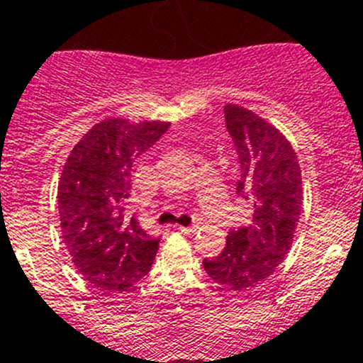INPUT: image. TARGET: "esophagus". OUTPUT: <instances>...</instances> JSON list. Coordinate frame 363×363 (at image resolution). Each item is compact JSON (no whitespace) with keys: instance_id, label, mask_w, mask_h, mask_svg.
<instances>
[{"instance_id":"obj_1","label":"esophagus","mask_w":363,"mask_h":363,"mask_svg":"<svg viewBox=\"0 0 363 363\" xmlns=\"http://www.w3.org/2000/svg\"><path fill=\"white\" fill-rule=\"evenodd\" d=\"M198 229L200 227L198 225H191V227H179V233H184V234H196Z\"/></svg>"}]
</instances>
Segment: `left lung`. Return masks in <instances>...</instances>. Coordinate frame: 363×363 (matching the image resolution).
Returning <instances> with one entry per match:
<instances>
[{"label": "left lung", "instance_id": "obj_1", "mask_svg": "<svg viewBox=\"0 0 363 363\" xmlns=\"http://www.w3.org/2000/svg\"><path fill=\"white\" fill-rule=\"evenodd\" d=\"M225 127L238 154L236 194L252 207L245 227L230 229L225 249L203 269L229 291H249L267 280L289 252L301 214L296 154L272 125L238 105H225Z\"/></svg>", "mask_w": 363, "mask_h": 363}]
</instances>
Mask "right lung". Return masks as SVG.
Returning <instances> with one entry per match:
<instances>
[{"label":"right lung","instance_id":"right-lung-1","mask_svg":"<svg viewBox=\"0 0 363 363\" xmlns=\"http://www.w3.org/2000/svg\"><path fill=\"white\" fill-rule=\"evenodd\" d=\"M169 127L163 121L105 120L83 136L63 167L57 187L63 240L76 269L98 289L125 291L150 271L160 238L125 209L134 162Z\"/></svg>","mask_w":363,"mask_h":363}]
</instances>
